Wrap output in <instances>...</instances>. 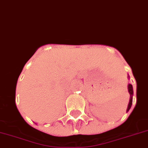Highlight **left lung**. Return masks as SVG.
<instances>
[{
  "mask_svg": "<svg viewBox=\"0 0 148 148\" xmlns=\"http://www.w3.org/2000/svg\"><path fill=\"white\" fill-rule=\"evenodd\" d=\"M128 90L129 93L130 94V103H129L128 105V108H127V112H128L130 109L131 106H132V95H133V89H132V84H128Z\"/></svg>",
  "mask_w": 148,
  "mask_h": 148,
  "instance_id": "obj_1",
  "label": "left lung"
}]
</instances>
